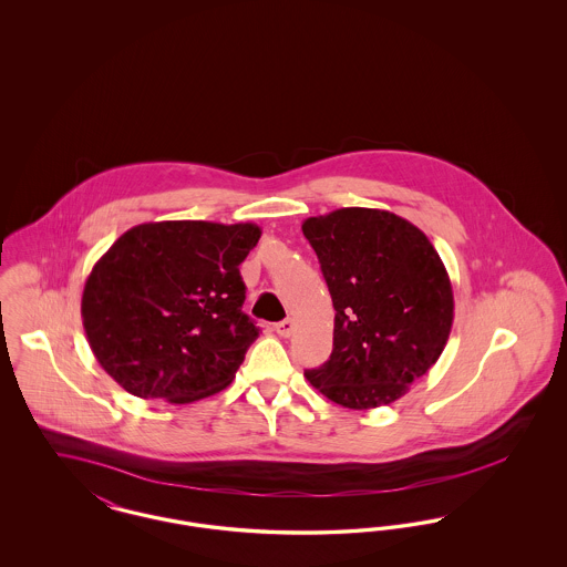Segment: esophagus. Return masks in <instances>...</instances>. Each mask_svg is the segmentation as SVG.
<instances>
[{
	"label": "esophagus",
	"mask_w": 567,
	"mask_h": 567,
	"mask_svg": "<svg viewBox=\"0 0 567 567\" xmlns=\"http://www.w3.org/2000/svg\"><path fill=\"white\" fill-rule=\"evenodd\" d=\"M293 329H296V324H293L291 319H285V321L274 324V331H276L278 336H282V338H289V336L293 333Z\"/></svg>",
	"instance_id": "34e87169"
}]
</instances>
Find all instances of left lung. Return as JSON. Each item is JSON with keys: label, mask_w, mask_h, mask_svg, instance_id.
<instances>
[{"label": "left lung", "mask_w": 567, "mask_h": 567, "mask_svg": "<svg viewBox=\"0 0 567 567\" xmlns=\"http://www.w3.org/2000/svg\"><path fill=\"white\" fill-rule=\"evenodd\" d=\"M329 287L333 351L303 377L351 410L393 404L425 377L453 327V287L427 236L402 216L340 208L303 220Z\"/></svg>", "instance_id": "1"}]
</instances>
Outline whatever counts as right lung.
Wrapping results in <instances>:
<instances>
[{"label":"right lung","mask_w":567,"mask_h":567,"mask_svg":"<svg viewBox=\"0 0 567 567\" xmlns=\"http://www.w3.org/2000/svg\"><path fill=\"white\" fill-rule=\"evenodd\" d=\"M255 223H144L93 266L82 324L100 365L144 400L190 404L236 377L259 327L243 312L240 264Z\"/></svg>","instance_id":"obj_1"}]
</instances>
